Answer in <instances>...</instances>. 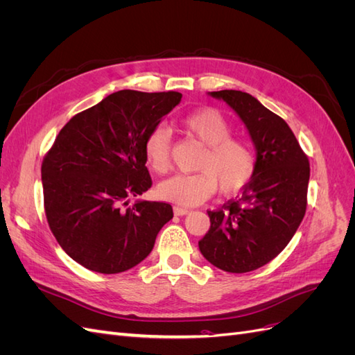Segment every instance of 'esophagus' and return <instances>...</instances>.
<instances>
[{"mask_svg": "<svg viewBox=\"0 0 355 355\" xmlns=\"http://www.w3.org/2000/svg\"><path fill=\"white\" fill-rule=\"evenodd\" d=\"M173 211H175L176 216H185V214H188V213H189V210H188V209H185V207H179V206H176V207L173 209Z\"/></svg>", "mask_w": 355, "mask_h": 355, "instance_id": "34e87169", "label": "esophagus"}]
</instances>
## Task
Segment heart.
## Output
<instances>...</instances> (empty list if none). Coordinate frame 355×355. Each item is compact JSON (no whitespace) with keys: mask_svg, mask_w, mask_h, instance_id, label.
I'll return each instance as SVG.
<instances>
[{"mask_svg":"<svg viewBox=\"0 0 355 355\" xmlns=\"http://www.w3.org/2000/svg\"><path fill=\"white\" fill-rule=\"evenodd\" d=\"M182 130L204 148L197 163V173L175 175L161 182L158 196L182 207L198 206L219 189L234 196L249 185L256 171V151L250 141L234 137V127L214 108H202L184 116ZM171 136L158 125L145 139L144 153L149 168L163 175L170 167Z\"/></svg>","mask_w":355,"mask_h":355,"instance_id":"heart-1","label":"heart"}]
</instances>
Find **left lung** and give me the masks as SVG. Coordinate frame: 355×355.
<instances>
[{
  "instance_id": "8db88e82",
  "label": "left lung",
  "mask_w": 355,
  "mask_h": 355,
  "mask_svg": "<svg viewBox=\"0 0 355 355\" xmlns=\"http://www.w3.org/2000/svg\"><path fill=\"white\" fill-rule=\"evenodd\" d=\"M239 115L256 151V171L241 197L207 211L201 254L222 271L249 272L271 262L292 240L306 210L309 163L287 123L240 90L209 92Z\"/></svg>"
}]
</instances>
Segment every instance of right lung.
<instances>
[{"label":"right lung","instance_id":"right-lung-1","mask_svg":"<svg viewBox=\"0 0 355 355\" xmlns=\"http://www.w3.org/2000/svg\"><path fill=\"white\" fill-rule=\"evenodd\" d=\"M178 92L120 90L67 123L41 166L49 227L90 271L118 274L151 253L173 218L167 202L136 200L153 185L145 139L179 105Z\"/></svg>","mask_w":355,"mask_h":355}]
</instances>
